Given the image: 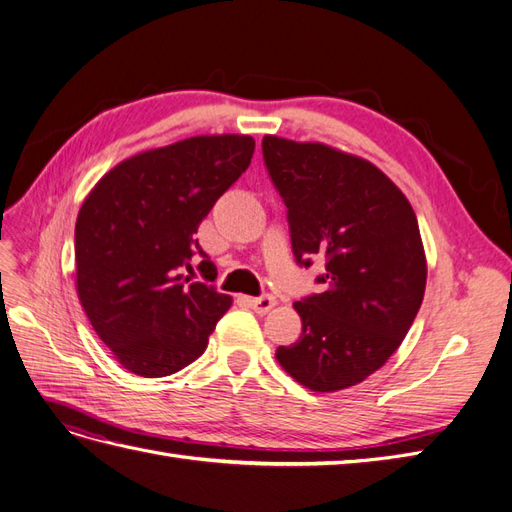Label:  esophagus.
Returning a JSON list of instances; mask_svg holds the SVG:
<instances>
[{"instance_id": "obj_1", "label": "esophagus", "mask_w": 512, "mask_h": 512, "mask_svg": "<svg viewBox=\"0 0 512 512\" xmlns=\"http://www.w3.org/2000/svg\"><path fill=\"white\" fill-rule=\"evenodd\" d=\"M250 305L254 307V312L265 316L267 312H271V309L275 307V297H271V294H262V297H256V299H250Z\"/></svg>"}]
</instances>
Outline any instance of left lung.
I'll list each match as a JSON object with an SVG mask.
<instances>
[{"label":"left lung","mask_w":512,"mask_h":512,"mask_svg":"<svg viewBox=\"0 0 512 512\" xmlns=\"http://www.w3.org/2000/svg\"><path fill=\"white\" fill-rule=\"evenodd\" d=\"M288 209L294 258L324 292L294 303L303 331L275 359L303 386L333 393L363 382L404 342L423 303L427 262L414 209L371 162L322 143L262 138Z\"/></svg>","instance_id":"8db88e82"}]
</instances>
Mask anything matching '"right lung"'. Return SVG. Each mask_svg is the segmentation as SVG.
Segmentation results:
<instances>
[{
    "mask_svg": "<svg viewBox=\"0 0 512 512\" xmlns=\"http://www.w3.org/2000/svg\"><path fill=\"white\" fill-rule=\"evenodd\" d=\"M254 147L243 134L185 138L123 160L85 198L74 228L76 292L132 374L162 378L188 367L230 307L228 294L183 271L194 260L213 269L194 235Z\"/></svg>",
    "mask_w": 512,
    "mask_h": 512,
    "instance_id": "right-lung-1",
    "label": "right lung"
}]
</instances>
